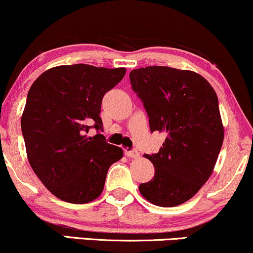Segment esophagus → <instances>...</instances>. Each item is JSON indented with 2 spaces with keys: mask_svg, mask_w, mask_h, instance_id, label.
Listing matches in <instances>:
<instances>
[{
  "mask_svg": "<svg viewBox=\"0 0 253 253\" xmlns=\"http://www.w3.org/2000/svg\"><path fill=\"white\" fill-rule=\"evenodd\" d=\"M125 154H126L128 158H132V159H136V158L140 157V153L136 150H132V151H126L125 152Z\"/></svg>",
  "mask_w": 253,
  "mask_h": 253,
  "instance_id": "obj_1",
  "label": "esophagus"
}]
</instances>
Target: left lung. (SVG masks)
Wrapping results in <instances>:
<instances>
[{
	"label": "left lung",
	"mask_w": 253,
	"mask_h": 253,
	"mask_svg": "<svg viewBox=\"0 0 253 253\" xmlns=\"http://www.w3.org/2000/svg\"><path fill=\"white\" fill-rule=\"evenodd\" d=\"M130 84L150 118L151 132L166 134L156 154L153 179L139 186L145 199L173 208L190 200L209 180L224 141L218 97L196 72L153 66L133 69Z\"/></svg>",
	"instance_id": "1"
}]
</instances>
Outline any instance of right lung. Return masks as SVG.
<instances>
[{
    "label": "right lung",
    "mask_w": 253,
    "mask_h": 253,
    "mask_svg": "<svg viewBox=\"0 0 253 253\" xmlns=\"http://www.w3.org/2000/svg\"><path fill=\"white\" fill-rule=\"evenodd\" d=\"M126 68L57 66L30 87L21 128L28 161L56 198L93 202L102 193L112 164L124 152L106 142L100 118L102 97L123 80ZM90 128L98 134L88 137Z\"/></svg>",
    "instance_id": "right-lung-1"
}]
</instances>
